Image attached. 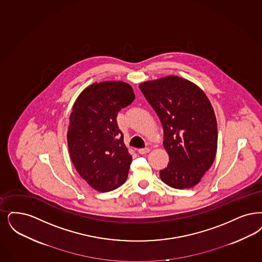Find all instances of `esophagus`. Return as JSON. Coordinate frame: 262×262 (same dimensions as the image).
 Wrapping results in <instances>:
<instances>
[{
	"mask_svg": "<svg viewBox=\"0 0 262 262\" xmlns=\"http://www.w3.org/2000/svg\"><path fill=\"white\" fill-rule=\"evenodd\" d=\"M137 151H138V153H139V154L144 155V154H146V153H149V152H150V149H149V148H140V149H138Z\"/></svg>",
	"mask_w": 262,
	"mask_h": 262,
	"instance_id": "esophagus-1",
	"label": "esophagus"
}]
</instances>
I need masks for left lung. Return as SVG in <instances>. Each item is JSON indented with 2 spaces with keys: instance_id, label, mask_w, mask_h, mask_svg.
Masks as SVG:
<instances>
[{
  "instance_id": "8db88e82",
  "label": "left lung",
  "mask_w": 262,
  "mask_h": 262,
  "mask_svg": "<svg viewBox=\"0 0 262 262\" xmlns=\"http://www.w3.org/2000/svg\"><path fill=\"white\" fill-rule=\"evenodd\" d=\"M164 129L168 167L160 178L172 188L197 185L217 150V123L203 90L191 81L169 75L139 84Z\"/></svg>"
}]
</instances>
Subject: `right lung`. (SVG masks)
I'll use <instances>...</instances> for the list:
<instances>
[{
	"mask_svg": "<svg viewBox=\"0 0 262 262\" xmlns=\"http://www.w3.org/2000/svg\"><path fill=\"white\" fill-rule=\"evenodd\" d=\"M134 99L129 84L107 81L90 84L74 102L67 132L68 151L80 177L96 191L114 190L127 178L133 157L116 119Z\"/></svg>",
	"mask_w": 262,
	"mask_h": 262,
	"instance_id": "right-lung-1",
	"label": "right lung"
}]
</instances>
